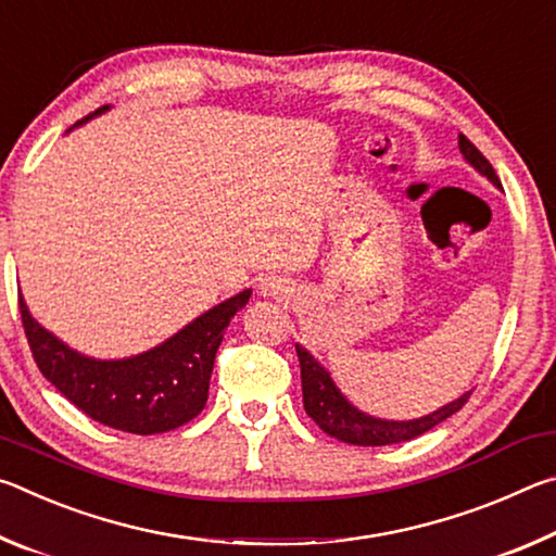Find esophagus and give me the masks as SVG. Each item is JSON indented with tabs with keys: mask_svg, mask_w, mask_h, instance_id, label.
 <instances>
[{
	"mask_svg": "<svg viewBox=\"0 0 556 556\" xmlns=\"http://www.w3.org/2000/svg\"><path fill=\"white\" fill-rule=\"evenodd\" d=\"M294 287H291V281L285 277H277V275H267L260 279V294L265 299H285L289 296Z\"/></svg>",
	"mask_w": 556,
	"mask_h": 556,
	"instance_id": "1",
	"label": "esophagus"
}]
</instances>
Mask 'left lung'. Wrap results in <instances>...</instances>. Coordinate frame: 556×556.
<instances>
[{
    "label": "left lung",
    "mask_w": 556,
    "mask_h": 556,
    "mask_svg": "<svg viewBox=\"0 0 556 556\" xmlns=\"http://www.w3.org/2000/svg\"><path fill=\"white\" fill-rule=\"evenodd\" d=\"M458 149L464 154L466 164L473 166L478 174L485 176L495 188L501 186V178L495 176V168L491 162L478 152V149L468 142L464 135H458ZM296 355L301 365V390H304V409L318 427H321L328 437L353 446H388L400 444V441H409L414 437L425 434V431L434 429L441 421L456 414L470 397V390L460 394V397L446 402L444 407L425 414L417 419H382L372 417V414L357 409L355 404L345 397L341 388L333 382L331 372H328L316 357L306 351L304 345L296 343Z\"/></svg>",
    "instance_id": "8db88e82"
}]
</instances>
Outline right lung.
I'll return each mask as SVG.
<instances>
[{
	"mask_svg": "<svg viewBox=\"0 0 556 556\" xmlns=\"http://www.w3.org/2000/svg\"><path fill=\"white\" fill-rule=\"evenodd\" d=\"M108 110L110 105L96 110L78 125ZM250 294L252 289H242L195 316L164 343L112 361L90 357L63 343L36 321L22 294L18 312L36 365L65 400L100 425L147 437L172 431L199 417L208 402L211 372L225 328L248 304Z\"/></svg>",
	"mask_w": 556,
	"mask_h": 556,
	"instance_id": "1",
	"label": "right lung"
}]
</instances>
